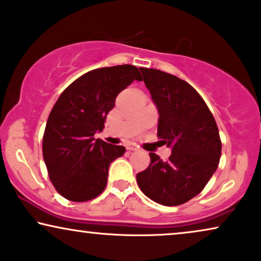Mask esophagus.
I'll use <instances>...</instances> for the list:
<instances>
[{"label": "esophagus", "instance_id": "esophagus-1", "mask_svg": "<svg viewBox=\"0 0 261 261\" xmlns=\"http://www.w3.org/2000/svg\"><path fill=\"white\" fill-rule=\"evenodd\" d=\"M125 147H126L127 150H137L138 149V147L136 146V144H133V143H127Z\"/></svg>", "mask_w": 261, "mask_h": 261}]
</instances>
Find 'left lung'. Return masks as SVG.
I'll return each mask as SVG.
<instances>
[{"mask_svg":"<svg viewBox=\"0 0 261 261\" xmlns=\"http://www.w3.org/2000/svg\"><path fill=\"white\" fill-rule=\"evenodd\" d=\"M140 70L159 111L158 137L172 153L166 161L149 153L150 164L137 173V184L155 202L183 204L203 190L218 167L222 155L218 126L189 83L160 70Z\"/></svg>","mask_w":261,"mask_h":261,"instance_id":"1","label":"left lung"}]
</instances>
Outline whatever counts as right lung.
<instances>
[{
  "mask_svg": "<svg viewBox=\"0 0 261 261\" xmlns=\"http://www.w3.org/2000/svg\"><path fill=\"white\" fill-rule=\"evenodd\" d=\"M134 81H142L136 66L96 68L68 85L53 107L43 135V159L49 179L65 199L85 202L106 188L110 165L125 148L94 135L103 130L118 94Z\"/></svg>",
  "mask_w": 261,
  "mask_h": 261,
  "instance_id": "obj_1",
  "label": "right lung"
}]
</instances>
